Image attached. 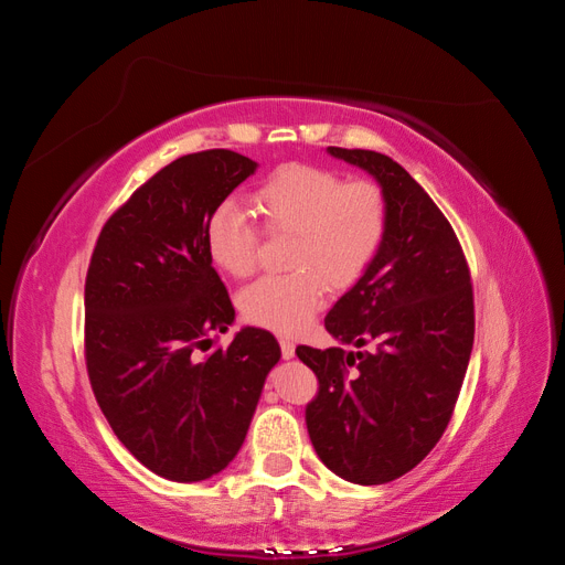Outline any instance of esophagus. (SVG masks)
<instances>
[{"instance_id": "1", "label": "esophagus", "mask_w": 565, "mask_h": 565, "mask_svg": "<svg viewBox=\"0 0 565 565\" xmlns=\"http://www.w3.org/2000/svg\"><path fill=\"white\" fill-rule=\"evenodd\" d=\"M280 351H282V358L285 361H289V358H295V351H297V344L289 337H280Z\"/></svg>"}]
</instances>
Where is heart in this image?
I'll return each mask as SVG.
<instances>
[{
	"label": "heart",
	"instance_id": "b5f03b06",
	"mask_svg": "<svg viewBox=\"0 0 565 565\" xmlns=\"http://www.w3.org/2000/svg\"><path fill=\"white\" fill-rule=\"evenodd\" d=\"M268 233H292L285 276H266L241 295V309L254 324L273 332L309 328L324 301V289H347L377 254L386 231L382 188L365 179L341 181L330 169L287 164L252 193ZM210 259L233 278L256 268L259 231L235 202H224L204 226Z\"/></svg>",
	"mask_w": 565,
	"mask_h": 565
}]
</instances>
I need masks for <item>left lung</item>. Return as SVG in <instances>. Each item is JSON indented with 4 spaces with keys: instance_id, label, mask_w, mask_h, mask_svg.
Wrapping results in <instances>:
<instances>
[{
    "instance_id": "8db88e82",
    "label": "left lung",
    "mask_w": 565,
    "mask_h": 565,
    "mask_svg": "<svg viewBox=\"0 0 565 565\" xmlns=\"http://www.w3.org/2000/svg\"><path fill=\"white\" fill-rule=\"evenodd\" d=\"M328 156L377 181L386 231L363 276L324 316L337 347H297L320 382L306 426L324 467L380 486L415 469L450 422L473 349L471 278L448 218L398 162L332 146Z\"/></svg>"
}]
</instances>
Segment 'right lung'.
Instances as JSON below:
<instances>
[{
  "mask_svg": "<svg viewBox=\"0 0 565 565\" xmlns=\"http://www.w3.org/2000/svg\"><path fill=\"white\" fill-rule=\"evenodd\" d=\"M256 167L233 150L167 164L108 218L89 264L94 396L122 446L167 481H204L231 465L280 361L276 337L249 324L228 349L195 351L235 320L204 226Z\"/></svg>",
  "mask_w": 565,
  "mask_h": 565,
  "instance_id": "1",
  "label": "right lung"
}]
</instances>
